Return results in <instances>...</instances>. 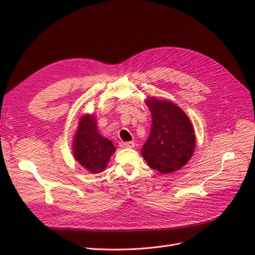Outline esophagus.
I'll use <instances>...</instances> for the list:
<instances>
[{"mask_svg": "<svg viewBox=\"0 0 255 255\" xmlns=\"http://www.w3.org/2000/svg\"><path fill=\"white\" fill-rule=\"evenodd\" d=\"M121 148H134L135 142L134 141H128V142H120Z\"/></svg>", "mask_w": 255, "mask_h": 255, "instance_id": "esophagus-1", "label": "esophagus"}]
</instances>
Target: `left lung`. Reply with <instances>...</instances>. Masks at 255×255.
<instances>
[{"mask_svg":"<svg viewBox=\"0 0 255 255\" xmlns=\"http://www.w3.org/2000/svg\"><path fill=\"white\" fill-rule=\"evenodd\" d=\"M152 116L148 140L141 155L149 167L163 174L180 170L194 155L196 135L188 116L175 103L149 97Z\"/></svg>","mask_w":255,"mask_h":255,"instance_id":"obj_1","label":"left lung"}]
</instances>
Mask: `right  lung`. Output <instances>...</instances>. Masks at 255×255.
<instances>
[{"instance_id": "right-lung-1", "label": "right lung", "mask_w": 255, "mask_h": 255, "mask_svg": "<svg viewBox=\"0 0 255 255\" xmlns=\"http://www.w3.org/2000/svg\"><path fill=\"white\" fill-rule=\"evenodd\" d=\"M72 151L75 160L90 173L105 170L116 148L110 139L100 135L95 114H85L80 117L73 136Z\"/></svg>"}]
</instances>
